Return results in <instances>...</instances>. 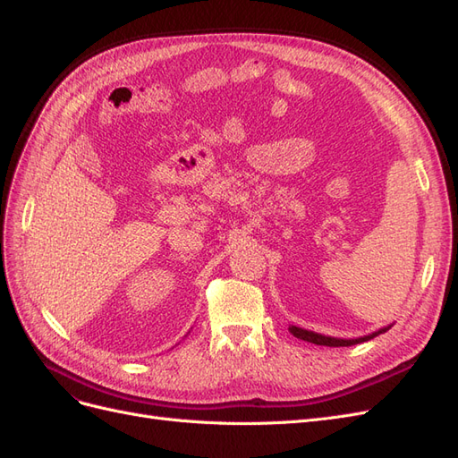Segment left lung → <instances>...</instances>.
I'll return each instance as SVG.
<instances>
[{
	"label": "left lung",
	"mask_w": 458,
	"mask_h": 458,
	"mask_svg": "<svg viewBox=\"0 0 458 458\" xmlns=\"http://www.w3.org/2000/svg\"><path fill=\"white\" fill-rule=\"evenodd\" d=\"M390 328V327H387ZM387 328H382L378 332H372V335L369 336H363V338H355V340H342V338H330V336H323V335H317V332H311V330H303V328H298V327H288V330L293 332V335L300 340H306V342H311V344H317V345H328V348H348V345H355V344H361V342H367L374 336L382 335V332H386Z\"/></svg>",
	"instance_id": "8db88e82"
}]
</instances>
